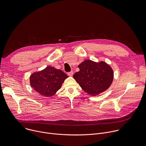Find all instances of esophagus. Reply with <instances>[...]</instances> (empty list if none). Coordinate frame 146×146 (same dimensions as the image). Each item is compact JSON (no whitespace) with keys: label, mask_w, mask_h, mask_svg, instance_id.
<instances>
[{"label":"esophagus","mask_w":146,"mask_h":146,"mask_svg":"<svg viewBox=\"0 0 146 146\" xmlns=\"http://www.w3.org/2000/svg\"><path fill=\"white\" fill-rule=\"evenodd\" d=\"M68 76H72L73 75V71H71V72H68Z\"/></svg>","instance_id":"esophagus-1"}]
</instances>
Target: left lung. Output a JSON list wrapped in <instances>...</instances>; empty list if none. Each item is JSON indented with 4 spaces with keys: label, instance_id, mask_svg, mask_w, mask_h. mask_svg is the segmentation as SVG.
Masks as SVG:
<instances>
[{
    "label": "left lung",
    "instance_id": "8db88e82",
    "mask_svg": "<svg viewBox=\"0 0 146 146\" xmlns=\"http://www.w3.org/2000/svg\"><path fill=\"white\" fill-rule=\"evenodd\" d=\"M80 71L73 78L86 92L95 96L106 91L113 80V71L104 62L99 63L86 60L78 65Z\"/></svg>",
    "mask_w": 146,
    "mask_h": 146
}]
</instances>
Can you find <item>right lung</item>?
<instances>
[{
    "label": "right lung",
    "mask_w": 146,
    "mask_h": 146,
    "mask_svg": "<svg viewBox=\"0 0 146 146\" xmlns=\"http://www.w3.org/2000/svg\"><path fill=\"white\" fill-rule=\"evenodd\" d=\"M68 76L60 69L48 66L44 70L33 73L30 77L31 86L37 92L51 96L59 90Z\"/></svg>",
    "instance_id": "obj_1"
}]
</instances>
